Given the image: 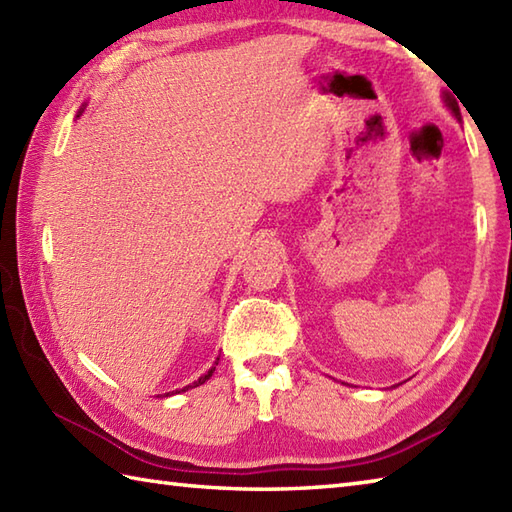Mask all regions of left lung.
<instances>
[{"label": "left lung", "mask_w": 512, "mask_h": 512, "mask_svg": "<svg viewBox=\"0 0 512 512\" xmlns=\"http://www.w3.org/2000/svg\"><path fill=\"white\" fill-rule=\"evenodd\" d=\"M447 103H449V107L453 110V114L460 118V107H458V103H455V99H451V96H447Z\"/></svg>", "instance_id": "left-lung-1"}]
</instances>
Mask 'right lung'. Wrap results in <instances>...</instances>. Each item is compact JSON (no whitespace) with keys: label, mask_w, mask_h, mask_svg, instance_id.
Returning <instances> with one entry per match:
<instances>
[{"label":"right lung","mask_w":512,"mask_h":512,"mask_svg":"<svg viewBox=\"0 0 512 512\" xmlns=\"http://www.w3.org/2000/svg\"><path fill=\"white\" fill-rule=\"evenodd\" d=\"M213 372H215V367H211V369H209V372H206L204 376H200V378H198V380H195V383H193V385H189V387H200L202 383H206V380H209V378L213 376ZM189 387H184L182 391H187ZM176 394H180V391H176ZM167 396H169V394H167Z\"/></svg>","instance_id":"1"}]
</instances>
